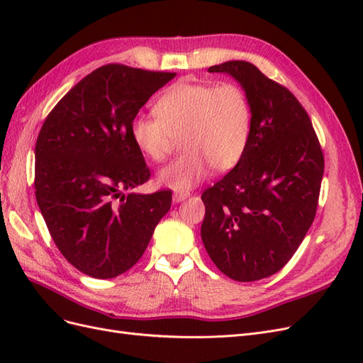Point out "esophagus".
Instances as JSON below:
<instances>
[{"mask_svg":"<svg viewBox=\"0 0 363 363\" xmlns=\"http://www.w3.org/2000/svg\"><path fill=\"white\" fill-rule=\"evenodd\" d=\"M189 195H191V194L186 192V191H175V192L172 194V200H174V203H180V201L188 199Z\"/></svg>","mask_w":363,"mask_h":363,"instance_id":"obj_1","label":"esophagus"}]
</instances>
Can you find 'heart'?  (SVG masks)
<instances>
[{
	"mask_svg": "<svg viewBox=\"0 0 363 363\" xmlns=\"http://www.w3.org/2000/svg\"><path fill=\"white\" fill-rule=\"evenodd\" d=\"M157 116H138L131 136L155 163L167 162L179 140L184 152L159 174L168 188L186 191L213 168L227 171L242 157L251 135L248 95L235 83L179 82L157 100Z\"/></svg>",
	"mask_w": 363,
	"mask_h": 363,
	"instance_id": "b5f03b06",
	"label": "heart"
}]
</instances>
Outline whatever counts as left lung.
<instances>
[{
	"label": "left lung",
	"instance_id": "1",
	"mask_svg": "<svg viewBox=\"0 0 363 363\" xmlns=\"http://www.w3.org/2000/svg\"><path fill=\"white\" fill-rule=\"evenodd\" d=\"M208 71L230 74L242 84L252 123L236 167L201 195V239L227 277L256 281L286 265L311 228L324 174L323 148L301 103L255 65L232 60Z\"/></svg>",
	"mask_w": 363,
	"mask_h": 363
}]
</instances>
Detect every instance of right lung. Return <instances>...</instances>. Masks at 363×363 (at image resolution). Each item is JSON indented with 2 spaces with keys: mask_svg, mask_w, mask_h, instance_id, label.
<instances>
[{
  "mask_svg": "<svg viewBox=\"0 0 363 363\" xmlns=\"http://www.w3.org/2000/svg\"><path fill=\"white\" fill-rule=\"evenodd\" d=\"M174 77L104 65L43 121L35 148L38 206L63 257L86 276L113 279L136 265L169 211L171 189L130 192L151 177L131 124Z\"/></svg>",
  "mask_w": 363,
  "mask_h": 363,
  "instance_id": "1",
  "label": "right lung"
}]
</instances>
